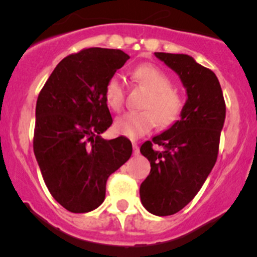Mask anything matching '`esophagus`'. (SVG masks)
<instances>
[{"label":"esophagus","instance_id":"1","mask_svg":"<svg viewBox=\"0 0 257 257\" xmlns=\"http://www.w3.org/2000/svg\"><path fill=\"white\" fill-rule=\"evenodd\" d=\"M133 154L134 155H139V154H141V150H139L138 144H137L136 142H133Z\"/></svg>","mask_w":257,"mask_h":257}]
</instances>
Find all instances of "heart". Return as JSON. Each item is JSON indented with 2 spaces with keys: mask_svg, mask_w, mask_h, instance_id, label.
Here are the masks:
<instances>
[{
  "mask_svg": "<svg viewBox=\"0 0 257 257\" xmlns=\"http://www.w3.org/2000/svg\"><path fill=\"white\" fill-rule=\"evenodd\" d=\"M132 77L139 85L149 92L142 107L144 110L128 112L114 121V131L128 138L136 139L145 136L160 125L167 128L180 118L184 100L177 90L172 89L169 77L153 64H139L132 72ZM104 98L110 109L119 112L124 105L125 90L118 74L108 79L104 88Z\"/></svg>",
  "mask_w": 257,
  "mask_h": 257,
  "instance_id": "heart-1",
  "label": "heart"
}]
</instances>
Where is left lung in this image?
<instances>
[{
    "instance_id": "1",
    "label": "left lung",
    "mask_w": 257,
    "mask_h": 257,
    "mask_svg": "<svg viewBox=\"0 0 257 257\" xmlns=\"http://www.w3.org/2000/svg\"><path fill=\"white\" fill-rule=\"evenodd\" d=\"M186 89L180 119L141 147L150 173L139 193L145 209L158 216L180 211L198 194L216 163L224 126V95L217 77L188 54L155 52ZM163 148L154 151L152 144Z\"/></svg>"
}]
</instances>
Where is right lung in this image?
<instances>
[{
    "label": "right lung",
    "instance_id": "add662e5",
    "mask_svg": "<svg viewBox=\"0 0 257 257\" xmlns=\"http://www.w3.org/2000/svg\"><path fill=\"white\" fill-rule=\"evenodd\" d=\"M128 59L120 49L98 47L69 54L38 95L36 159L49 193L71 212L97 209L104 201L109 175L132 155L125 137H100L113 123L105 84Z\"/></svg>",
    "mask_w": 257,
    "mask_h": 257
}]
</instances>
